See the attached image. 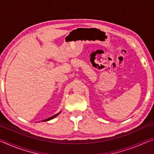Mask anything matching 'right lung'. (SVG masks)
I'll return each mask as SVG.
<instances>
[{
	"label": "right lung",
	"mask_w": 154,
	"mask_h": 154,
	"mask_svg": "<svg viewBox=\"0 0 154 154\" xmlns=\"http://www.w3.org/2000/svg\"><path fill=\"white\" fill-rule=\"evenodd\" d=\"M59 113H57V114H56V115H54V116H53L52 117H50V118H48V119H44L43 120V122H46V121H49V120H50V119H54V118H56V117L58 116V115L59 114Z\"/></svg>",
	"instance_id": "right-lung-1"
}]
</instances>
